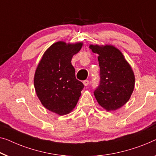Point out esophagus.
<instances>
[{"mask_svg":"<svg viewBox=\"0 0 156 156\" xmlns=\"http://www.w3.org/2000/svg\"><path fill=\"white\" fill-rule=\"evenodd\" d=\"M83 85L85 86V87H87V86L89 85V80H85V81H83Z\"/></svg>","mask_w":156,"mask_h":156,"instance_id":"1","label":"esophagus"}]
</instances>
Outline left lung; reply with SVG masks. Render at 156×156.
Segmentation results:
<instances>
[{"label":"left lung","instance_id":"1","mask_svg":"<svg viewBox=\"0 0 156 156\" xmlns=\"http://www.w3.org/2000/svg\"><path fill=\"white\" fill-rule=\"evenodd\" d=\"M89 48L98 55L100 67V84L94 96L101 107L107 111H114L129 100L134 89V73L115 46L90 44Z\"/></svg>","mask_w":156,"mask_h":156}]
</instances>
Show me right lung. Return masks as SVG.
I'll use <instances>...</instances> for the list:
<instances>
[{
	"label": "right lung",
	"instance_id": "obj_1",
	"mask_svg": "<svg viewBox=\"0 0 156 156\" xmlns=\"http://www.w3.org/2000/svg\"><path fill=\"white\" fill-rule=\"evenodd\" d=\"M82 45V42L54 43L44 52L36 69L34 84L38 98L47 110L58 115L73 111L83 88L71 63Z\"/></svg>",
	"mask_w": 156,
	"mask_h": 156
}]
</instances>
